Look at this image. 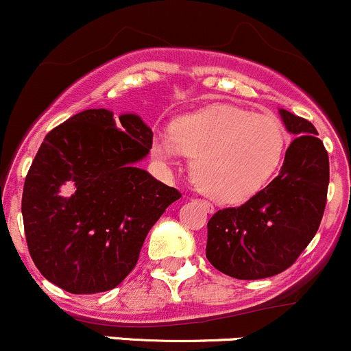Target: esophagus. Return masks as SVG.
Segmentation results:
<instances>
[{"instance_id": "esophagus-1", "label": "esophagus", "mask_w": 351, "mask_h": 351, "mask_svg": "<svg viewBox=\"0 0 351 351\" xmlns=\"http://www.w3.org/2000/svg\"><path fill=\"white\" fill-rule=\"evenodd\" d=\"M196 202L199 203V205H202L203 208H205V211L206 213H215V208H213V205H211V203H208V202H205V199H196Z\"/></svg>"}]
</instances>
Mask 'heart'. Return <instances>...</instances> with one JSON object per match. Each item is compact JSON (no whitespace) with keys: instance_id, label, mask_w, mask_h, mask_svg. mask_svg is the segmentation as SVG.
I'll use <instances>...</instances> for the list:
<instances>
[{"instance_id":"b5f03b06","label":"heart","mask_w":351,"mask_h":351,"mask_svg":"<svg viewBox=\"0 0 351 351\" xmlns=\"http://www.w3.org/2000/svg\"><path fill=\"white\" fill-rule=\"evenodd\" d=\"M287 134L269 114L213 106L178 118L171 134L156 136L152 155L169 165L180 153L191 158L198 190L219 203H241L263 190L282 163Z\"/></svg>"}]
</instances>
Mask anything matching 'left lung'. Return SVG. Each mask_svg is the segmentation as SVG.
<instances>
[{"label":"left lung","instance_id":"8db88e82","mask_svg":"<svg viewBox=\"0 0 351 351\" xmlns=\"http://www.w3.org/2000/svg\"><path fill=\"white\" fill-rule=\"evenodd\" d=\"M278 113L295 134L278 176L245 205L217 211L206 226L208 261L238 280L268 278L291 267L325 211L328 153L310 121L283 108Z\"/></svg>","mask_w":351,"mask_h":351}]
</instances>
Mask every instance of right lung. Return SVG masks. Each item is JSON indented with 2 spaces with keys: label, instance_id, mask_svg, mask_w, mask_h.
Masks as SVG:
<instances>
[{
  "label": "right lung",
  "instance_id": "right-lung-1",
  "mask_svg": "<svg viewBox=\"0 0 351 351\" xmlns=\"http://www.w3.org/2000/svg\"><path fill=\"white\" fill-rule=\"evenodd\" d=\"M153 132L134 113L98 108L46 134L23 188L29 255L48 282L75 295L113 290L136 265L152 226L182 198L136 167Z\"/></svg>",
  "mask_w": 351,
  "mask_h": 351
}]
</instances>
